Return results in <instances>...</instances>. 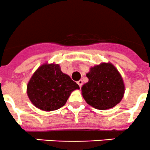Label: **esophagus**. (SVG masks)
Masks as SVG:
<instances>
[{
	"instance_id": "34e87169",
	"label": "esophagus",
	"mask_w": 150,
	"mask_h": 150,
	"mask_svg": "<svg viewBox=\"0 0 150 150\" xmlns=\"http://www.w3.org/2000/svg\"><path fill=\"white\" fill-rule=\"evenodd\" d=\"M77 83L78 84V86H80V88H81L83 86V81L82 80H80V81H78V82H77Z\"/></svg>"
}]
</instances>
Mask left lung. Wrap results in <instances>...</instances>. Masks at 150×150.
<instances>
[{
  "label": "left lung",
  "mask_w": 150,
  "mask_h": 150,
  "mask_svg": "<svg viewBox=\"0 0 150 150\" xmlns=\"http://www.w3.org/2000/svg\"><path fill=\"white\" fill-rule=\"evenodd\" d=\"M88 82L81 88L83 97L91 107L104 110L117 105L123 97L125 85L115 67L102 63L90 68L86 74Z\"/></svg>",
  "instance_id": "obj_1"
}]
</instances>
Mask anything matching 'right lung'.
Segmentation results:
<instances>
[{
  "mask_svg": "<svg viewBox=\"0 0 150 150\" xmlns=\"http://www.w3.org/2000/svg\"><path fill=\"white\" fill-rule=\"evenodd\" d=\"M79 88L69 75L62 72L59 64L45 63L31 77L27 93L33 105L49 112L63 107L71 93Z\"/></svg>",
  "mask_w": 150,
  "mask_h": 150,
  "instance_id": "add662e5",
  "label": "right lung"
}]
</instances>
